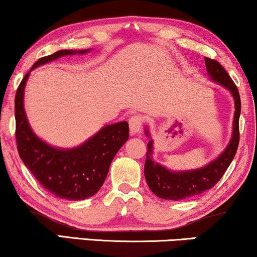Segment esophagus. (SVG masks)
Wrapping results in <instances>:
<instances>
[{"label":"esophagus","instance_id":"obj_1","mask_svg":"<svg viewBox=\"0 0 257 257\" xmlns=\"http://www.w3.org/2000/svg\"><path fill=\"white\" fill-rule=\"evenodd\" d=\"M128 126H130V131H131L132 136L138 135V133L140 132V130H142V126H143L142 115H139V114L132 115L128 120Z\"/></svg>","mask_w":257,"mask_h":257}]
</instances>
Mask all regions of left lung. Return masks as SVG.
<instances>
[{
  "label": "left lung",
  "mask_w": 257,
  "mask_h": 257,
  "mask_svg": "<svg viewBox=\"0 0 257 257\" xmlns=\"http://www.w3.org/2000/svg\"><path fill=\"white\" fill-rule=\"evenodd\" d=\"M205 64L210 78L229 90L234 97L235 115L233 136H231L229 145L227 146L224 152L213 163L207 165L206 167L200 168V170L177 172V173L168 171L161 165L154 163L152 160L153 142L150 140L147 144L145 171L144 172H145V179L150 189L161 199L179 201V200L192 198V196L208 191L222 178L224 172L229 167L235 154H236L238 142H240V131H238V119H240L241 113L240 93H238L233 79L230 78V76L219 62L205 57ZM146 135L149 136V132H146Z\"/></svg>",
  "instance_id": "left-lung-1"
}]
</instances>
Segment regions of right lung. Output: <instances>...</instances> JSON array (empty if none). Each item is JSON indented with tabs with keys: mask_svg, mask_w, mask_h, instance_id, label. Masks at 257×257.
I'll return each mask as SVG.
<instances>
[{
	"mask_svg": "<svg viewBox=\"0 0 257 257\" xmlns=\"http://www.w3.org/2000/svg\"><path fill=\"white\" fill-rule=\"evenodd\" d=\"M89 50H59L38 59L31 70L66 55ZM30 70V71H31ZM29 72L17 87L15 120L17 151L24 165L45 189L61 199L84 200L96 194L106 179L111 161L128 139L127 121L105 126L82 146L61 150L49 146L31 131L23 107Z\"/></svg>",
	"mask_w": 257,
	"mask_h": 257,
	"instance_id": "1",
	"label": "right lung"
}]
</instances>
